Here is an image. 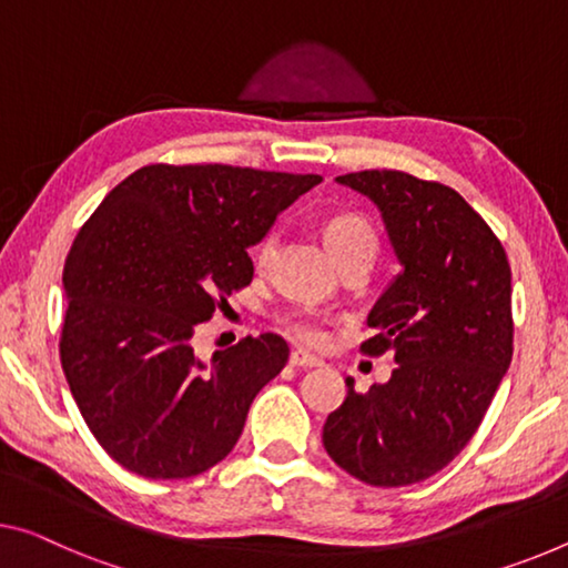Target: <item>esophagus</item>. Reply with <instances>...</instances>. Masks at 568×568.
I'll return each instance as SVG.
<instances>
[{"label": "esophagus", "instance_id": "34e87169", "mask_svg": "<svg viewBox=\"0 0 568 568\" xmlns=\"http://www.w3.org/2000/svg\"><path fill=\"white\" fill-rule=\"evenodd\" d=\"M290 363L294 365V368H320V365H322L320 357H314V355L304 353V351H294L290 355Z\"/></svg>", "mask_w": 568, "mask_h": 568}]
</instances>
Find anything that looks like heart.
Listing matches in <instances>:
<instances>
[{
    "label": "heart",
    "instance_id": "b5f03b06",
    "mask_svg": "<svg viewBox=\"0 0 568 568\" xmlns=\"http://www.w3.org/2000/svg\"><path fill=\"white\" fill-rule=\"evenodd\" d=\"M322 233H325L327 248L333 251L339 266L351 264V261H368V264H373L375 254H378V233H375L373 223L365 215L337 213L325 223ZM274 246L276 233L268 231L256 246L258 264H266L272 258ZM325 322L327 314L307 307V304H294V307H284L282 312H276V325L290 337L310 345L325 339Z\"/></svg>",
    "mask_w": 568,
    "mask_h": 568
}]
</instances>
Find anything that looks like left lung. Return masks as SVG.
I'll return each instance as SVG.
<instances>
[{"label":"left lung","instance_id":"left-lung-1","mask_svg":"<svg viewBox=\"0 0 568 568\" xmlns=\"http://www.w3.org/2000/svg\"><path fill=\"white\" fill-rule=\"evenodd\" d=\"M383 213L404 266L368 314L361 351L394 353L388 383L347 396L322 442L347 475L373 487L429 479L473 439L513 357L510 264L483 215L457 190L398 170L337 178Z\"/></svg>","mask_w":568,"mask_h":568}]
</instances>
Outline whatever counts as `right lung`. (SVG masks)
<instances>
[{
    "label": "right lung",
    "mask_w": 568,
    "mask_h": 568,
    "mask_svg": "<svg viewBox=\"0 0 568 568\" xmlns=\"http://www.w3.org/2000/svg\"><path fill=\"white\" fill-rule=\"evenodd\" d=\"M320 174L146 164L119 182L65 258L60 363L95 442L129 473L185 479L229 457L290 361L264 333L205 365L193 333L254 278V246Z\"/></svg>",
    "instance_id": "right-lung-1"
}]
</instances>
